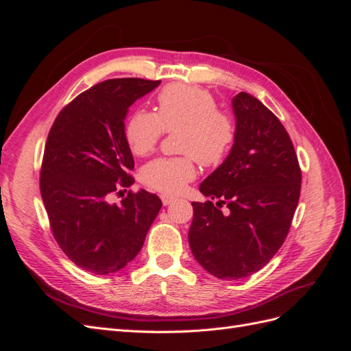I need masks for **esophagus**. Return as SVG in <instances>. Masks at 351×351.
<instances>
[{"instance_id": "1", "label": "esophagus", "mask_w": 351, "mask_h": 351, "mask_svg": "<svg viewBox=\"0 0 351 351\" xmlns=\"http://www.w3.org/2000/svg\"><path fill=\"white\" fill-rule=\"evenodd\" d=\"M161 200H162V204L164 205H169L171 204V202H174L176 200V197L174 196H171V195H161Z\"/></svg>"}]
</instances>
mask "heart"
<instances>
[{
  "mask_svg": "<svg viewBox=\"0 0 351 351\" xmlns=\"http://www.w3.org/2000/svg\"><path fill=\"white\" fill-rule=\"evenodd\" d=\"M180 130V156H162L147 162L141 171L142 182L162 193H180L196 176V159L205 167L224 161L236 141L231 117L217 110L214 95L206 89L174 83L156 98V114L137 110L124 127V137L137 156L149 155L164 132Z\"/></svg>",
  "mask_w": 351,
  "mask_h": 351,
  "instance_id": "obj_1",
  "label": "heart"
}]
</instances>
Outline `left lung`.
Instances as JSON below:
<instances>
[{"label":"left lung","instance_id":"left-lung-1","mask_svg":"<svg viewBox=\"0 0 351 351\" xmlns=\"http://www.w3.org/2000/svg\"><path fill=\"white\" fill-rule=\"evenodd\" d=\"M231 102L234 145L199 187L218 202H193L189 230L193 256L219 280L246 278L274 258L289 234L302 187L299 161L281 121L246 92Z\"/></svg>","mask_w":351,"mask_h":351}]
</instances>
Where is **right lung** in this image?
Returning a JSON list of instances; mask_svg holds the SVG:
<instances>
[{
	"label": "right lung",
	"instance_id": "add662e5",
	"mask_svg": "<svg viewBox=\"0 0 351 351\" xmlns=\"http://www.w3.org/2000/svg\"><path fill=\"white\" fill-rule=\"evenodd\" d=\"M161 80L110 79L95 84L60 111L40 168V196L58 246L79 268L97 275L120 271L141 252L162 202L130 187L133 155L124 137L129 107ZM119 193H121V190Z\"/></svg>",
	"mask_w": 351,
	"mask_h": 351
}]
</instances>
